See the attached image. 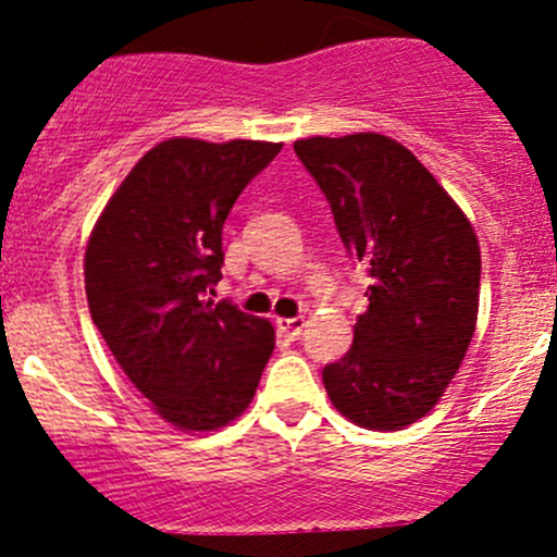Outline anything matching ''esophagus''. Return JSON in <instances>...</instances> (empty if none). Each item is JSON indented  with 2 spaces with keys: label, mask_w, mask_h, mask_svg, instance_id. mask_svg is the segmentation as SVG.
Masks as SVG:
<instances>
[{
  "label": "esophagus",
  "mask_w": 557,
  "mask_h": 557,
  "mask_svg": "<svg viewBox=\"0 0 557 557\" xmlns=\"http://www.w3.org/2000/svg\"><path fill=\"white\" fill-rule=\"evenodd\" d=\"M277 329L288 339H299L301 331H305V318H277Z\"/></svg>",
  "instance_id": "1"
}]
</instances>
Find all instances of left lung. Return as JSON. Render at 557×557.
Returning a JSON list of instances; mask_svg holds the SVG:
<instances>
[{
	"label": "left lung",
	"instance_id": "8db88e82",
	"mask_svg": "<svg viewBox=\"0 0 557 557\" xmlns=\"http://www.w3.org/2000/svg\"><path fill=\"white\" fill-rule=\"evenodd\" d=\"M296 156L329 199L342 245L369 267L352 347L323 369L352 423L398 431L434 409L458 372L480 310V243L436 177L374 132L310 137Z\"/></svg>",
	"mask_w": 557,
	"mask_h": 557
}]
</instances>
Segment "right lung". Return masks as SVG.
Segmentation results:
<instances>
[{"label":"right lung","mask_w":557,"mask_h":557,"mask_svg":"<svg viewBox=\"0 0 557 557\" xmlns=\"http://www.w3.org/2000/svg\"><path fill=\"white\" fill-rule=\"evenodd\" d=\"M283 143H159L126 174L86 247L99 334L166 423L215 431L245 412L274 350L269 320L207 299L223 223Z\"/></svg>","instance_id":"obj_1"}]
</instances>
